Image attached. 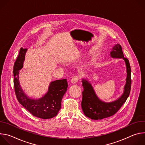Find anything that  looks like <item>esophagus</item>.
I'll use <instances>...</instances> for the list:
<instances>
[{
  "instance_id": "1",
  "label": "esophagus",
  "mask_w": 145,
  "mask_h": 145,
  "mask_svg": "<svg viewBox=\"0 0 145 145\" xmlns=\"http://www.w3.org/2000/svg\"><path fill=\"white\" fill-rule=\"evenodd\" d=\"M79 78H80V77L78 76H74L71 79V82L73 84H76L78 81Z\"/></svg>"
}]
</instances>
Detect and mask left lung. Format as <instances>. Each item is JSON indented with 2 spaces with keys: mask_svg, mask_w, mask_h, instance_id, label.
I'll return each instance as SVG.
<instances>
[{
  "mask_svg": "<svg viewBox=\"0 0 145 145\" xmlns=\"http://www.w3.org/2000/svg\"><path fill=\"white\" fill-rule=\"evenodd\" d=\"M112 58H123L125 61L127 69L126 82L122 95L114 101L106 103L100 100L96 96L94 89L89 82L86 79H82V83L84 91H82L81 107L84 115L92 119L98 120L114 115L121 108L128 98L131 90V68L129 61L124 57L121 47L116 44L110 52Z\"/></svg>",
  "mask_w": 145,
  "mask_h": 145,
  "instance_id": "left-lung-1",
  "label": "left lung"
}]
</instances>
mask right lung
<instances>
[{
  "label": "right lung",
  "instance_id": "1",
  "mask_svg": "<svg viewBox=\"0 0 145 145\" xmlns=\"http://www.w3.org/2000/svg\"><path fill=\"white\" fill-rule=\"evenodd\" d=\"M27 49L21 48L13 69L14 86L16 98L29 112L35 117L47 119L56 116L61 107V100L68 88L67 79L57 80L50 82L48 92L41 98H29L23 91L19 82V71L24 66Z\"/></svg>",
  "mask_w": 145,
  "mask_h": 145
}]
</instances>
